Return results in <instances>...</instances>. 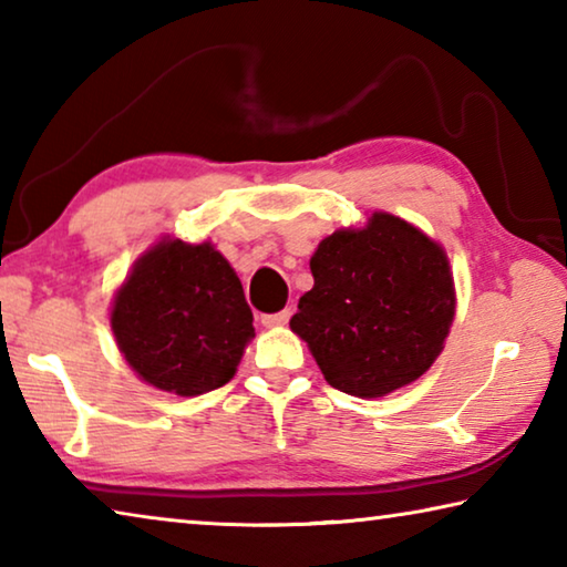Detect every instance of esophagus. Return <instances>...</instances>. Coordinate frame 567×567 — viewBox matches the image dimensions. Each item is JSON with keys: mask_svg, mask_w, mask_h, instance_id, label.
I'll return each mask as SVG.
<instances>
[{"mask_svg": "<svg viewBox=\"0 0 567 567\" xmlns=\"http://www.w3.org/2000/svg\"><path fill=\"white\" fill-rule=\"evenodd\" d=\"M292 318L290 310H282V312H272V315H262L260 322L265 324V328H282V324H287V320Z\"/></svg>", "mask_w": 567, "mask_h": 567, "instance_id": "esophagus-1", "label": "esophagus"}]
</instances>
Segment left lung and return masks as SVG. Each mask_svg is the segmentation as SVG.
<instances>
[{"label":"left lung","instance_id":"obj_1","mask_svg":"<svg viewBox=\"0 0 567 567\" xmlns=\"http://www.w3.org/2000/svg\"><path fill=\"white\" fill-rule=\"evenodd\" d=\"M315 285L290 320L334 390L382 398L417 380L443 350L455 290L443 247L375 213L312 255Z\"/></svg>","mask_w":567,"mask_h":567}]
</instances>
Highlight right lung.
<instances>
[{
  "label": "right lung",
  "mask_w": 567,
  "mask_h": 567,
  "mask_svg": "<svg viewBox=\"0 0 567 567\" xmlns=\"http://www.w3.org/2000/svg\"><path fill=\"white\" fill-rule=\"evenodd\" d=\"M112 330L137 375L182 398L233 380L255 334L233 267L213 245L165 239L134 265L112 307Z\"/></svg>",
  "instance_id": "obj_1"
}]
</instances>
